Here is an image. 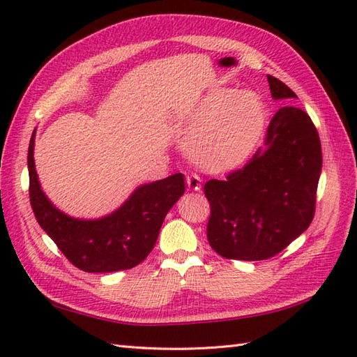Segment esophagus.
Masks as SVG:
<instances>
[{
    "instance_id": "34e87169",
    "label": "esophagus",
    "mask_w": 357,
    "mask_h": 357,
    "mask_svg": "<svg viewBox=\"0 0 357 357\" xmlns=\"http://www.w3.org/2000/svg\"><path fill=\"white\" fill-rule=\"evenodd\" d=\"M201 184H202V181L198 176V174H193V173L187 174V185H188V188H190V190L199 192L201 190Z\"/></svg>"
}]
</instances>
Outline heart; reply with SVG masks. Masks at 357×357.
Returning <instances> with one entry per match:
<instances>
[{
  "mask_svg": "<svg viewBox=\"0 0 357 357\" xmlns=\"http://www.w3.org/2000/svg\"><path fill=\"white\" fill-rule=\"evenodd\" d=\"M265 123L264 105L250 92L216 89L196 104L184 121L185 151L201 169H236L252 153Z\"/></svg>",
  "mask_w": 357,
  "mask_h": 357,
  "instance_id": "1",
  "label": "heart"
}]
</instances>
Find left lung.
Segmentation results:
<instances>
[{
  "label": "left lung",
  "mask_w": 357,
  "mask_h": 357,
  "mask_svg": "<svg viewBox=\"0 0 357 357\" xmlns=\"http://www.w3.org/2000/svg\"><path fill=\"white\" fill-rule=\"evenodd\" d=\"M275 101L296 100L282 81L267 77ZM322 172L319 135L304 110L280 107L264 147L244 169L204 185L210 202L207 239L227 259L264 261L278 255L312 224Z\"/></svg>",
  "instance_id": "obj_1"
}]
</instances>
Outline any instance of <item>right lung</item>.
Returning <instances> with one entry per match:
<instances>
[{"label":"right lung","instance_id":"1","mask_svg":"<svg viewBox=\"0 0 357 357\" xmlns=\"http://www.w3.org/2000/svg\"><path fill=\"white\" fill-rule=\"evenodd\" d=\"M35 130L29 144V195L41 229L75 267L87 273L133 268L153 250L165 215L185 192L183 173L135 188L123 206L98 219H79L56 208L35 170Z\"/></svg>","mask_w":357,"mask_h":357}]
</instances>
